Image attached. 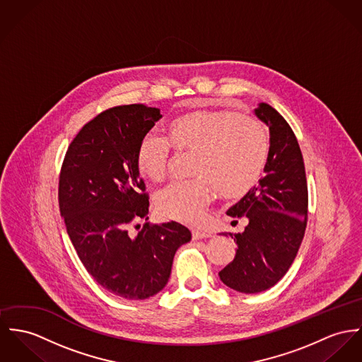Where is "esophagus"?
I'll use <instances>...</instances> for the list:
<instances>
[{
	"label": "esophagus",
	"mask_w": 362,
	"mask_h": 362,
	"mask_svg": "<svg viewBox=\"0 0 362 362\" xmlns=\"http://www.w3.org/2000/svg\"><path fill=\"white\" fill-rule=\"evenodd\" d=\"M192 234H193V240H202V238H209L211 237V233L199 231V230H194Z\"/></svg>",
	"instance_id": "esophagus-1"
}]
</instances>
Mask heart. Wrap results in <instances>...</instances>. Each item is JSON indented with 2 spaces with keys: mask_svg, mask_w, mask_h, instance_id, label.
<instances>
[{
  "mask_svg": "<svg viewBox=\"0 0 362 362\" xmlns=\"http://www.w3.org/2000/svg\"><path fill=\"white\" fill-rule=\"evenodd\" d=\"M170 145L193 151L192 180H176L156 198L158 212L173 221L198 224L216 189L224 198H240L257 185L269 154V136L253 117L228 110H197L170 121L165 138L147 134L136 150L140 175L151 182L167 176Z\"/></svg>",
  "mask_w": 362,
  "mask_h": 362,
  "instance_id": "1",
  "label": "heart"
}]
</instances>
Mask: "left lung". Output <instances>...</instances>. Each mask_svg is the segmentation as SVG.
<instances>
[{"instance_id": "left-lung-1", "label": "left lung", "mask_w": 362, "mask_h": 362, "mask_svg": "<svg viewBox=\"0 0 362 362\" xmlns=\"http://www.w3.org/2000/svg\"><path fill=\"white\" fill-rule=\"evenodd\" d=\"M255 114L270 129L264 176L227 211L250 223L243 233L230 234L235 256L219 272L223 284L243 293L263 292L286 274L305 237L308 205L303 156L292 128L267 103Z\"/></svg>"}]
</instances>
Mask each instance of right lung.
I'll return each mask as SVG.
<instances>
[{
    "mask_svg": "<svg viewBox=\"0 0 362 362\" xmlns=\"http://www.w3.org/2000/svg\"><path fill=\"white\" fill-rule=\"evenodd\" d=\"M160 109L125 105L98 114L70 143L59 177V208L83 267L112 295L143 300L158 293L173 256L192 240L177 222L147 221L148 194L136 167L140 140L161 118ZM139 226V224H138Z\"/></svg>",
    "mask_w": 362,
    "mask_h": 362,
    "instance_id": "1",
    "label": "right lung"
}]
</instances>
